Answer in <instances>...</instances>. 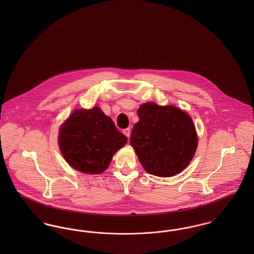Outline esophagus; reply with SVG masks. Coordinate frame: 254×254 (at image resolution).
Returning <instances> with one entry per match:
<instances>
[{"label":"esophagus","instance_id":"34e87169","mask_svg":"<svg viewBox=\"0 0 254 254\" xmlns=\"http://www.w3.org/2000/svg\"><path fill=\"white\" fill-rule=\"evenodd\" d=\"M130 128L129 127H127V128H125L124 130H123V133L127 137V138H129V136H130Z\"/></svg>","mask_w":254,"mask_h":254}]
</instances>
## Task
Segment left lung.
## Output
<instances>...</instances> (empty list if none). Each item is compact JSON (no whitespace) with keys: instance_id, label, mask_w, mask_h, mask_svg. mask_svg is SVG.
<instances>
[{"instance_id":"1","label":"left lung","mask_w":254,"mask_h":254,"mask_svg":"<svg viewBox=\"0 0 254 254\" xmlns=\"http://www.w3.org/2000/svg\"><path fill=\"white\" fill-rule=\"evenodd\" d=\"M133 126L130 145L149 174L170 177L186 169L197 148V134L190 115L173 106L142 105Z\"/></svg>"}]
</instances>
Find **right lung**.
<instances>
[{"label": "right lung", "mask_w": 254, "mask_h": 254, "mask_svg": "<svg viewBox=\"0 0 254 254\" xmlns=\"http://www.w3.org/2000/svg\"><path fill=\"white\" fill-rule=\"evenodd\" d=\"M111 118L99 109H76L61 127L59 145L73 169L99 174L108 169L114 153L127 143Z\"/></svg>", "instance_id": "right-lung-1"}]
</instances>
